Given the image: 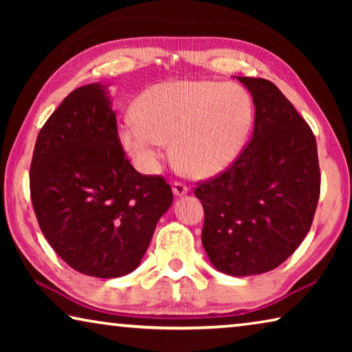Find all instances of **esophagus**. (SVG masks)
<instances>
[{"label": "esophagus", "mask_w": 352, "mask_h": 352, "mask_svg": "<svg viewBox=\"0 0 352 352\" xmlns=\"http://www.w3.org/2000/svg\"><path fill=\"white\" fill-rule=\"evenodd\" d=\"M188 186L186 184H183L180 182H175L174 184H172V192H174L175 197H183V195L188 194Z\"/></svg>", "instance_id": "1"}]
</instances>
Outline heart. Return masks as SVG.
<instances>
[{
  "label": "heart",
  "mask_w": 352,
  "mask_h": 352,
  "mask_svg": "<svg viewBox=\"0 0 352 352\" xmlns=\"http://www.w3.org/2000/svg\"><path fill=\"white\" fill-rule=\"evenodd\" d=\"M135 113L118 138L138 168L157 170L172 142L178 168L194 178L217 175L239 158L254 116L243 88L212 80L157 83L141 94Z\"/></svg>",
  "instance_id": "obj_1"
}]
</instances>
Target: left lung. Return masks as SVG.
Here are the masks:
<instances>
[{"label":"left lung","instance_id":"8db88e82","mask_svg":"<svg viewBox=\"0 0 352 352\" xmlns=\"http://www.w3.org/2000/svg\"><path fill=\"white\" fill-rule=\"evenodd\" d=\"M254 104L250 144L223 174L194 190L205 210L201 243L231 276L276 269L311 230L320 197L317 141L279 88L237 77Z\"/></svg>","mask_w":352,"mask_h":352}]
</instances>
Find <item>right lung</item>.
<instances>
[{
	"label": "right lung",
	"instance_id": "right-lung-1",
	"mask_svg": "<svg viewBox=\"0 0 352 352\" xmlns=\"http://www.w3.org/2000/svg\"><path fill=\"white\" fill-rule=\"evenodd\" d=\"M116 127L107 85L71 91L40 130L29 177L46 241L94 278L133 272L174 200L164 178L133 169Z\"/></svg>",
	"mask_w": 352,
	"mask_h": 352
}]
</instances>
